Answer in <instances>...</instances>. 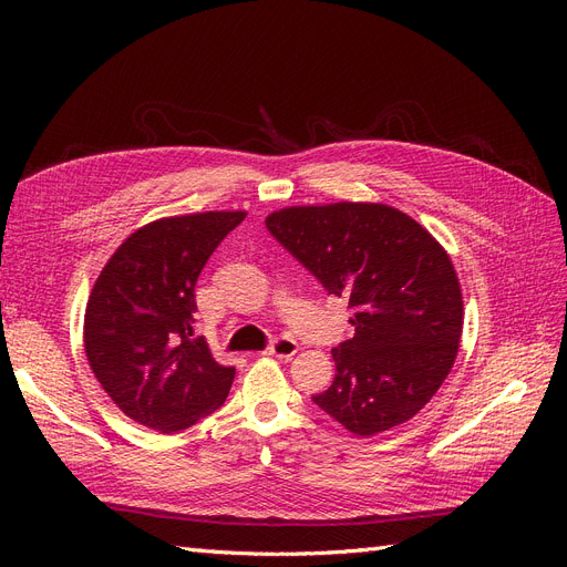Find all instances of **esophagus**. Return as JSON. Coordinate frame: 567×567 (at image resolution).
I'll list each match as a JSON object with an SVG mask.
<instances>
[{
	"label": "esophagus",
	"mask_w": 567,
	"mask_h": 567,
	"mask_svg": "<svg viewBox=\"0 0 567 567\" xmlns=\"http://www.w3.org/2000/svg\"><path fill=\"white\" fill-rule=\"evenodd\" d=\"M298 352V342L293 338H277L271 340V346L267 348V354L279 357V359H290Z\"/></svg>",
	"instance_id": "esophagus-1"
}]
</instances>
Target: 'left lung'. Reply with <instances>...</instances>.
<instances>
[{
	"instance_id": "1",
	"label": "left lung",
	"mask_w": 567,
	"mask_h": 567,
	"mask_svg": "<svg viewBox=\"0 0 567 567\" xmlns=\"http://www.w3.org/2000/svg\"><path fill=\"white\" fill-rule=\"evenodd\" d=\"M265 225L352 310L354 336L331 350L336 379L312 402L362 437L416 416L450 375L463 329L447 250L383 203L298 205Z\"/></svg>"
}]
</instances>
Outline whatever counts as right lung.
<instances>
[{"label": "right lung", "mask_w": 567, "mask_h": 567, "mask_svg": "<svg viewBox=\"0 0 567 567\" xmlns=\"http://www.w3.org/2000/svg\"><path fill=\"white\" fill-rule=\"evenodd\" d=\"M246 213L156 219L120 246L92 288L84 352L96 381L125 416L177 433L225 404L234 367L194 336L196 281Z\"/></svg>", "instance_id": "1"}]
</instances>
